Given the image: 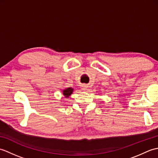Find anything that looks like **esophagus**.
Returning a JSON list of instances; mask_svg holds the SVG:
<instances>
[{"instance_id": "1", "label": "esophagus", "mask_w": 158, "mask_h": 158, "mask_svg": "<svg viewBox=\"0 0 158 158\" xmlns=\"http://www.w3.org/2000/svg\"><path fill=\"white\" fill-rule=\"evenodd\" d=\"M89 88V85H85V84H83L82 85H81V88H82V89H83V90H86V89H88V88Z\"/></svg>"}]
</instances>
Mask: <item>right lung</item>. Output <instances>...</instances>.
<instances>
[{
  "label": "right lung",
  "instance_id": "obj_1",
  "mask_svg": "<svg viewBox=\"0 0 158 158\" xmlns=\"http://www.w3.org/2000/svg\"><path fill=\"white\" fill-rule=\"evenodd\" d=\"M74 91V89L72 88H66L62 90V94L65 98H68L72 94Z\"/></svg>",
  "mask_w": 158,
  "mask_h": 158
}]
</instances>
